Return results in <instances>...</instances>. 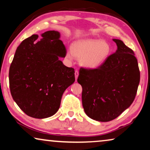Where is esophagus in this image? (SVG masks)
<instances>
[{
    "label": "esophagus",
    "mask_w": 150,
    "mask_h": 150,
    "mask_svg": "<svg viewBox=\"0 0 150 150\" xmlns=\"http://www.w3.org/2000/svg\"><path fill=\"white\" fill-rule=\"evenodd\" d=\"M74 74H75V79H76V81H77V79H78V77H79V71H78V70H76V71H75Z\"/></svg>",
    "instance_id": "1"
}]
</instances>
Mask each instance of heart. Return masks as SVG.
Segmentation results:
<instances>
[{"label": "heart", "instance_id": "obj_1", "mask_svg": "<svg viewBox=\"0 0 150 150\" xmlns=\"http://www.w3.org/2000/svg\"><path fill=\"white\" fill-rule=\"evenodd\" d=\"M111 52V46L106 41L87 39L74 43L71 50L67 51L66 58L72 61L76 57L80 59V64L83 67L95 69L107 61Z\"/></svg>", "mask_w": 150, "mask_h": 150}]
</instances>
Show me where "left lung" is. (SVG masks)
Instances as JSON below:
<instances>
[{"label": "left lung", "mask_w": 150, "mask_h": 150, "mask_svg": "<svg viewBox=\"0 0 150 150\" xmlns=\"http://www.w3.org/2000/svg\"><path fill=\"white\" fill-rule=\"evenodd\" d=\"M117 49L102 67L81 68L78 83L83 87L82 103L87 115L98 122H109L130 107L140 81L134 52L122 40L112 39Z\"/></svg>", "instance_id": "left-lung-1"}]
</instances>
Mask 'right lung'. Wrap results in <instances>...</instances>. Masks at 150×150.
Masks as SVG:
<instances>
[{
    "label": "right lung",
    "instance_id": "obj_1",
    "mask_svg": "<svg viewBox=\"0 0 150 150\" xmlns=\"http://www.w3.org/2000/svg\"><path fill=\"white\" fill-rule=\"evenodd\" d=\"M33 35L17 48L9 68L12 98L22 111L37 119L58 111L63 92L75 81L74 69L60 61L66 49L60 33Z\"/></svg>",
    "mask_w": 150,
    "mask_h": 150
}]
</instances>
